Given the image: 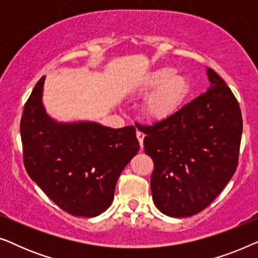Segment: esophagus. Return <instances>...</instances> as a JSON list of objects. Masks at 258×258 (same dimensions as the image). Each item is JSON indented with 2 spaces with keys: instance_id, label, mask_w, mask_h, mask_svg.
I'll use <instances>...</instances> for the list:
<instances>
[{
  "instance_id": "1",
  "label": "esophagus",
  "mask_w": 258,
  "mask_h": 258,
  "mask_svg": "<svg viewBox=\"0 0 258 258\" xmlns=\"http://www.w3.org/2000/svg\"><path fill=\"white\" fill-rule=\"evenodd\" d=\"M144 136H146V135H144L143 133H141V132H137V133H136V137H137V140H139L141 148H143V140H144Z\"/></svg>"
}]
</instances>
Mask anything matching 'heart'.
Here are the masks:
<instances>
[{"label":"heart","mask_w":258,"mask_h":258,"mask_svg":"<svg viewBox=\"0 0 258 258\" xmlns=\"http://www.w3.org/2000/svg\"><path fill=\"white\" fill-rule=\"evenodd\" d=\"M190 91V82L184 74L176 73L175 68L163 67L147 74L136 87L137 96H146L144 114L151 121L171 118L182 105Z\"/></svg>","instance_id":"b5f03b06"}]
</instances>
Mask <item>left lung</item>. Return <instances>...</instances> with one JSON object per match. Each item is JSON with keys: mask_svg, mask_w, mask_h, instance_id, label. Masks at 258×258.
Instances as JSON below:
<instances>
[{"mask_svg": "<svg viewBox=\"0 0 258 258\" xmlns=\"http://www.w3.org/2000/svg\"><path fill=\"white\" fill-rule=\"evenodd\" d=\"M210 87L171 118L141 125L144 151L153 158L150 188L157 209L189 217L209 206L235 174L243 121L223 80L207 69Z\"/></svg>", "mask_w": 258, "mask_h": 258, "instance_id": "1", "label": "left lung"}]
</instances>
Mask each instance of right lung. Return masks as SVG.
<instances>
[{
  "label": "right lung",
  "instance_id": "1",
  "mask_svg": "<svg viewBox=\"0 0 258 258\" xmlns=\"http://www.w3.org/2000/svg\"><path fill=\"white\" fill-rule=\"evenodd\" d=\"M44 80L36 83L21 118L24 167L62 210L98 216L110 207L119 175L140 150L136 129L55 121L42 102Z\"/></svg>",
  "mask_w": 258,
  "mask_h": 258
}]
</instances>
